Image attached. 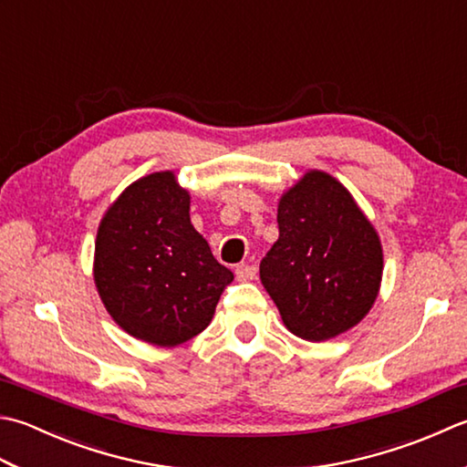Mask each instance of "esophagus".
<instances>
[{
  "label": "esophagus",
  "mask_w": 467,
  "mask_h": 467,
  "mask_svg": "<svg viewBox=\"0 0 467 467\" xmlns=\"http://www.w3.org/2000/svg\"><path fill=\"white\" fill-rule=\"evenodd\" d=\"M234 275L239 281H251L257 275V267H254V265H239V267L234 269Z\"/></svg>",
  "instance_id": "34e87169"
}]
</instances>
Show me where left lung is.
Listing matches in <instances>:
<instances>
[{
  "label": "left lung",
  "instance_id": "8db88e82",
  "mask_svg": "<svg viewBox=\"0 0 467 467\" xmlns=\"http://www.w3.org/2000/svg\"><path fill=\"white\" fill-rule=\"evenodd\" d=\"M279 239L261 261V283L291 334L326 342L360 324L379 297L382 244L344 184L307 170L277 206Z\"/></svg>",
  "mask_w": 467,
  "mask_h": 467
}]
</instances>
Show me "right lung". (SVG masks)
<instances>
[{"label": "right lung", "instance_id": "obj_1", "mask_svg": "<svg viewBox=\"0 0 467 467\" xmlns=\"http://www.w3.org/2000/svg\"><path fill=\"white\" fill-rule=\"evenodd\" d=\"M93 277L115 324L137 340L173 348L213 322L233 271L190 223V192L176 173L127 186L100 218Z\"/></svg>", "mask_w": 467, "mask_h": 467}]
</instances>
